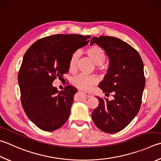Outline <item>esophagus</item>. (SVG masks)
I'll list each match as a JSON object with an SVG mask.
<instances>
[{"label":"esophagus","mask_w":161,"mask_h":161,"mask_svg":"<svg viewBox=\"0 0 161 161\" xmlns=\"http://www.w3.org/2000/svg\"><path fill=\"white\" fill-rule=\"evenodd\" d=\"M84 93L86 95V96L87 98H91V97H92V96H93V95L92 94V93H89V92H84Z\"/></svg>","instance_id":"1"}]
</instances>
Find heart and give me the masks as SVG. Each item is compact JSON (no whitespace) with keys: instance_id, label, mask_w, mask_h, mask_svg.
I'll use <instances>...</instances> for the list:
<instances>
[{"instance_id":"1","label":"heart","mask_w":161,"mask_h":161,"mask_svg":"<svg viewBox=\"0 0 161 161\" xmlns=\"http://www.w3.org/2000/svg\"><path fill=\"white\" fill-rule=\"evenodd\" d=\"M86 54L92 60L97 66L101 67V65L104 62L106 55L101 47L97 45L89 46L85 51ZM78 52H75L72 54L69 60V70L70 72L75 71L79 59ZM72 83L76 88L83 91H89L98 83V77L95 75H79L72 79Z\"/></svg>"}]
</instances>
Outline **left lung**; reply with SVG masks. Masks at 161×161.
Returning a JSON list of instances; mask_svg holds the SVG:
<instances>
[{
    "label": "left lung",
    "instance_id": "8db88e82",
    "mask_svg": "<svg viewBox=\"0 0 161 161\" xmlns=\"http://www.w3.org/2000/svg\"><path fill=\"white\" fill-rule=\"evenodd\" d=\"M109 58V67L99 88L103 93H113L109 101L97 97L98 107L92 113L93 121L98 129L113 134L121 131L135 118L142 104L145 86L144 64L135 49L127 43L113 36L93 37Z\"/></svg>",
    "mask_w": 161,
    "mask_h": 161
}]
</instances>
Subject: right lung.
Here are the masks:
<instances>
[{
	"instance_id": "1",
	"label": "right lung",
	"mask_w": 161,
	"mask_h": 161,
	"mask_svg": "<svg viewBox=\"0 0 161 161\" xmlns=\"http://www.w3.org/2000/svg\"><path fill=\"white\" fill-rule=\"evenodd\" d=\"M90 36L55 34L34 42L23 58L18 72L21 102L26 115L39 129L52 131L65 123L77 89L71 85L58 92L52 83L69 71V60Z\"/></svg>"
}]
</instances>
